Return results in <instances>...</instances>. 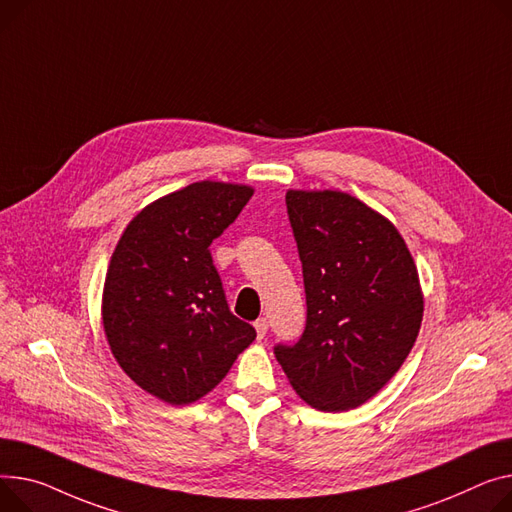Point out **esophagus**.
Segmentation results:
<instances>
[{
	"instance_id": "obj_1",
	"label": "esophagus",
	"mask_w": 512,
	"mask_h": 512,
	"mask_svg": "<svg viewBox=\"0 0 512 512\" xmlns=\"http://www.w3.org/2000/svg\"><path fill=\"white\" fill-rule=\"evenodd\" d=\"M267 327H269V325H267V319H265V317H261V319H257V321H255V331H257V337H259V339H263V337H265Z\"/></svg>"
}]
</instances>
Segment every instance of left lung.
Here are the masks:
<instances>
[{"instance_id":"8db88e82","label":"left lung","mask_w":512,"mask_h":512,"mask_svg":"<svg viewBox=\"0 0 512 512\" xmlns=\"http://www.w3.org/2000/svg\"><path fill=\"white\" fill-rule=\"evenodd\" d=\"M306 294V327L274 354L296 393L321 412L377 395L412 352L424 298L397 228L342 191H288Z\"/></svg>"}]
</instances>
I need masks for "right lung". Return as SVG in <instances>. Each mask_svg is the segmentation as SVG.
Segmentation results:
<instances>
[{"label":"right lung","mask_w":512,"mask_h":512,"mask_svg":"<svg viewBox=\"0 0 512 512\" xmlns=\"http://www.w3.org/2000/svg\"><path fill=\"white\" fill-rule=\"evenodd\" d=\"M247 185L199 181L135 216L111 257L102 325L127 377L185 405L210 393L257 337L228 309L210 245L247 206Z\"/></svg>","instance_id":"right-lung-1"}]
</instances>
